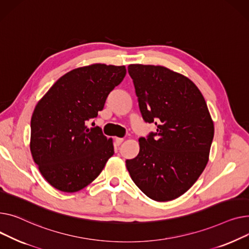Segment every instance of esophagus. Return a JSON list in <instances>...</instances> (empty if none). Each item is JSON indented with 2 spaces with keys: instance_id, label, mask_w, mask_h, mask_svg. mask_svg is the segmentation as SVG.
I'll list each match as a JSON object with an SVG mask.
<instances>
[{
  "instance_id": "esophagus-1",
  "label": "esophagus",
  "mask_w": 249,
  "mask_h": 249,
  "mask_svg": "<svg viewBox=\"0 0 249 249\" xmlns=\"http://www.w3.org/2000/svg\"><path fill=\"white\" fill-rule=\"evenodd\" d=\"M114 142H115V144H116V145H120V144L124 142V139H122V138H115V139H114Z\"/></svg>"
}]
</instances>
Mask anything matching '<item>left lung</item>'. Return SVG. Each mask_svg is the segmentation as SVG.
<instances>
[{
  "instance_id": "left-lung-1",
  "label": "left lung",
  "mask_w": 249,
  "mask_h": 249,
  "mask_svg": "<svg viewBox=\"0 0 249 249\" xmlns=\"http://www.w3.org/2000/svg\"><path fill=\"white\" fill-rule=\"evenodd\" d=\"M127 70L142 119L157 133L140 138L139 155L125 160L126 169L149 198L174 200L208 163L214 124L206 101L194 82L164 66L130 64Z\"/></svg>"
}]
</instances>
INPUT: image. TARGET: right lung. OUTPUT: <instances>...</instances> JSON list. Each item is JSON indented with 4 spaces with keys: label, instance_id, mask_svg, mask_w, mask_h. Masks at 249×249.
Wrapping results in <instances>:
<instances>
[{
    "label": "right lung",
    "instance_id": "1",
    "mask_svg": "<svg viewBox=\"0 0 249 249\" xmlns=\"http://www.w3.org/2000/svg\"><path fill=\"white\" fill-rule=\"evenodd\" d=\"M125 73L124 66L100 63L73 69L38 101L30 150L42 176L55 189L79 191L98 177L113 155L112 140L86 123L104 109Z\"/></svg>",
    "mask_w": 249,
    "mask_h": 249
}]
</instances>
